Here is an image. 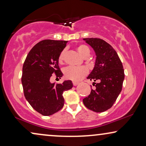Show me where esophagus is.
Instances as JSON below:
<instances>
[{
	"instance_id": "obj_1",
	"label": "esophagus",
	"mask_w": 146,
	"mask_h": 146,
	"mask_svg": "<svg viewBox=\"0 0 146 146\" xmlns=\"http://www.w3.org/2000/svg\"><path fill=\"white\" fill-rule=\"evenodd\" d=\"M73 86H77V85L79 84V82H73Z\"/></svg>"
}]
</instances>
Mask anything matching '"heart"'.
Listing matches in <instances>:
<instances>
[{"instance_id": "1", "label": "heart", "mask_w": 146, "mask_h": 146, "mask_svg": "<svg viewBox=\"0 0 146 146\" xmlns=\"http://www.w3.org/2000/svg\"><path fill=\"white\" fill-rule=\"evenodd\" d=\"M77 50L78 52L83 57H88L90 55V50L88 46L85 44H80L77 47ZM64 59V51H62L58 56V62L62 63ZM63 73L65 78L73 82H79L81 79L84 78L88 74V69L84 66L81 67H66L63 70Z\"/></svg>"}]
</instances>
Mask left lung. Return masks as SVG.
Returning <instances> with one entry per match:
<instances>
[{"label":"left lung","instance_id":"left-lung-1","mask_svg":"<svg viewBox=\"0 0 146 146\" xmlns=\"http://www.w3.org/2000/svg\"><path fill=\"white\" fill-rule=\"evenodd\" d=\"M84 40L94 49L96 58L94 67L87 77L94 81L96 89L92 90L83 102L88 109L102 112L111 108L121 93L124 69L117 52L109 44L100 38H84Z\"/></svg>","mask_w":146,"mask_h":146}]
</instances>
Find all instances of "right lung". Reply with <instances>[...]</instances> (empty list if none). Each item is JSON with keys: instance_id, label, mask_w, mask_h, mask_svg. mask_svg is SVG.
<instances>
[{"instance_id": "add662e5", "label": "right lung", "mask_w": 146, "mask_h": 146, "mask_svg": "<svg viewBox=\"0 0 146 146\" xmlns=\"http://www.w3.org/2000/svg\"><path fill=\"white\" fill-rule=\"evenodd\" d=\"M67 41L44 40L31 49L23 66L21 83L25 99L35 110L50 116L64 106L62 94L73 88L71 80L55 84L50 82L53 73L62 77L58 56Z\"/></svg>"}]
</instances>
